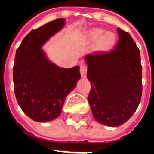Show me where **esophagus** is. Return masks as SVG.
<instances>
[{"label":"esophagus","instance_id":"34e87169","mask_svg":"<svg viewBox=\"0 0 154 154\" xmlns=\"http://www.w3.org/2000/svg\"><path fill=\"white\" fill-rule=\"evenodd\" d=\"M87 72V67L86 65H81L80 66V73L82 77H86Z\"/></svg>","mask_w":154,"mask_h":154}]
</instances>
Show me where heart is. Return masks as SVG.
<instances>
[{"mask_svg":"<svg viewBox=\"0 0 154 154\" xmlns=\"http://www.w3.org/2000/svg\"><path fill=\"white\" fill-rule=\"evenodd\" d=\"M87 40L91 43H96V48L100 52H106L112 48L116 44V37L113 33H106L101 29H93L87 34Z\"/></svg>","mask_w":154,"mask_h":154,"instance_id":"obj_1","label":"heart"}]
</instances>
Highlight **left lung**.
Here are the masks:
<instances>
[{"mask_svg":"<svg viewBox=\"0 0 154 154\" xmlns=\"http://www.w3.org/2000/svg\"><path fill=\"white\" fill-rule=\"evenodd\" d=\"M113 50L85 57L91 82L88 102L97 122L117 127L134 115L142 97L140 52L128 32L117 29Z\"/></svg>","mask_w":154,"mask_h":154,"instance_id":"1","label":"left lung"}]
</instances>
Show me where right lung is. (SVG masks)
<instances>
[{"instance_id": "add662e5", "label": "right lung", "mask_w": 154, "mask_h": 154, "mask_svg": "<svg viewBox=\"0 0 154 154\" xmlns=\"http://www.w3.org/2000/svg\"><path fill=\"white\" fill-rule=\"evenodd\" d=\"M64 25L57 19L33 29L16 50L13 67L15 97L27 116L38 122L57 118L64 100L80 79L79 66L60 68L51 63L41 46Z\"/></svg>"}]
</instances>
